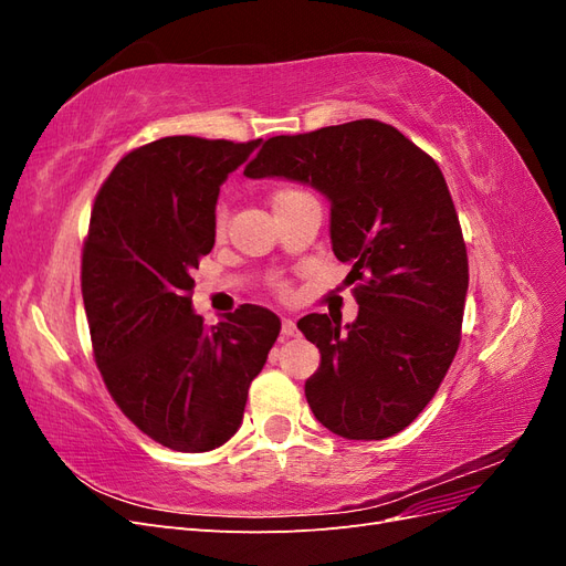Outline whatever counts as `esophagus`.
I'll return each mask as SVG.
<instances>
[{
	"instance_id": "esophagus-1",
	"label": "esophagus",
	"mask_w": 566,
	"mask_h": 566,
	"mask_svg": "<svg viewBox=\"0 0 566 566\" xmlns=\"http://www.w3.org/2000/svg\"><path fill=\"white\" fill-rule=\"evenodd\" d=\"M281 335L283 337H295L297 335V325L293 318H283L281 321Z\"/></svg>"
}]
</instances>
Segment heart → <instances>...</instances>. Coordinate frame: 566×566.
I'll list each match as a JSON object with an SVG mask.
<instances>
[{
    "instance_id": "b5f03b06",
    "label": "heart",
    "mask_w": 566,
    "mask_h": 566,
    "mask_svg": "<svg viewBox=\"0 0 566 566\" xmlns=\"http://www.w3.org/2000/svg\"><path fill=\"white\" fill-rule=\"evenodd\" d=\"M300 196H306V193L302 191V188H297V186H290V184H281V186H276V188H273V191H271V196H269L273 212L281 210L285 202L295 200V198H300ZM212 231H214V238H221V235H224V231H227V219H224V214H221V212L214 217V227H212Z\"/></svg>"
}]
</instances>
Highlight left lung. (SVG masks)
I'll return each mask as SVG.
<instances>
[{"mask_svg": "<svg viewBox=\"0 0 566 566\" xmlns=\"http://www.w3.org/2000/svg\"><path fill=\"white\" fill-rule=\"evenodd\" d=\"M245 177L310 184L331 200V243L352 264L358 316L297 321L321 352L304 385L345 439H387L432 401L460 345L468 250L439 165L380 119L271 136Z\"/></svg>", "mask_w": 566, "mask_h": 566, "instance_id": "8db88e82", "label": "left lung"}]
</instances>
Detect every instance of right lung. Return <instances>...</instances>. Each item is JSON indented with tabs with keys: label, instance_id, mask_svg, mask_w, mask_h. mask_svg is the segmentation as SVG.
<instances>
[{
	"label": "right lung",
	"instance_id": "1",
	"mask_svg": "<svg viewBox=\"0 0 566 566\" xmlns=\"http://www.w3.org/2000/svg\"><path fill=\"white\" fill-rule=\"evenodd\" d=\"M260 139L165 136L115 165L82 248V300L113 401L163 447L219 449L241 427L250 382L281 321L243 304L212 328L193 314L200 256L214 245L219 186Z\"/></svg>",
	"mask_w": 566,
	"mask_h": 566
}]
</instances>
